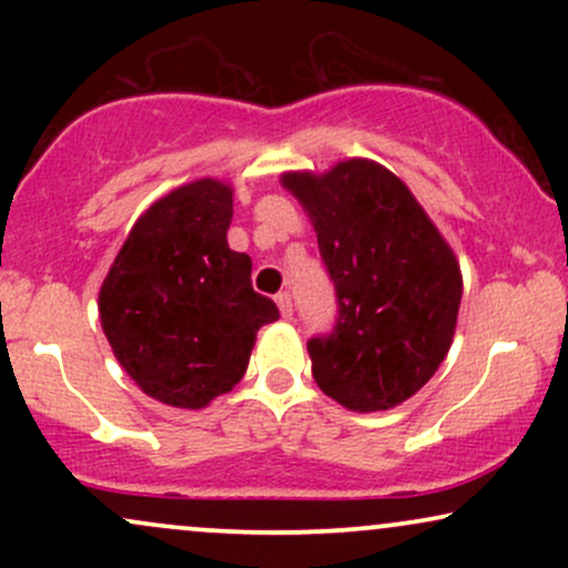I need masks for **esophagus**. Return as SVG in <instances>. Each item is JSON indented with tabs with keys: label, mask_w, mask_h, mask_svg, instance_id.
<instances>
[{
	"label": "esophagus",
	"mask_w": 568,
	"mask_h": 568,
	"mask_svg": "<svg viewBox=\"0 0 568 568\" xmlns=\"http://www.w3.org/2000/svg\"><path fill=\"white\" fill-rule=\"evenodd\" d=\"M275 302H277V306H280V315H283L285 321H288V317L293 315V302H291V293H288V291H280L277 296H275Z\"/></svg>",
	"instance_id": "esophagus-1"
}]
</instances>
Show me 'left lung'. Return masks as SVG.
<instances>
[{"instance_id":"8db88e82","label":"left lung","mask_w":568,"mask_h":568,"mask_svg":"<svg viewBox=\"0 0 568 568\" xmlns=\"http://www.w3.org/2000/svg\"><path fill=\"white\" fill-rule=\"evenodd\" d=\"M336 288L331 334L306 342L312 376L344 408L387 410L433 379L462 302L454 251L410 189L371 160L283 173Z\"/></svg>"}]
</instances>
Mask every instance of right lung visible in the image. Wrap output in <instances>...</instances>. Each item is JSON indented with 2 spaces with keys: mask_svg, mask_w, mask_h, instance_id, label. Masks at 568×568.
<instances>
[{
  "mask_svg": "<svg viewBox=\"0 0 568 568\" xmlns=\"http://www.w3.org/2000/svg\"><path fill=\"white\" fill-rule=\"evenodd\" d=\"M232 186L200 179L154 202L98 293L103 334L154 400L205 408L243 379L258 328L280 317L232 251Z\"/></svg>",
  "mask_w": 568,
  "mask_h": 568,
  "instance_id": "obj_1",
  "label": "right lung"
}]
</instances>
